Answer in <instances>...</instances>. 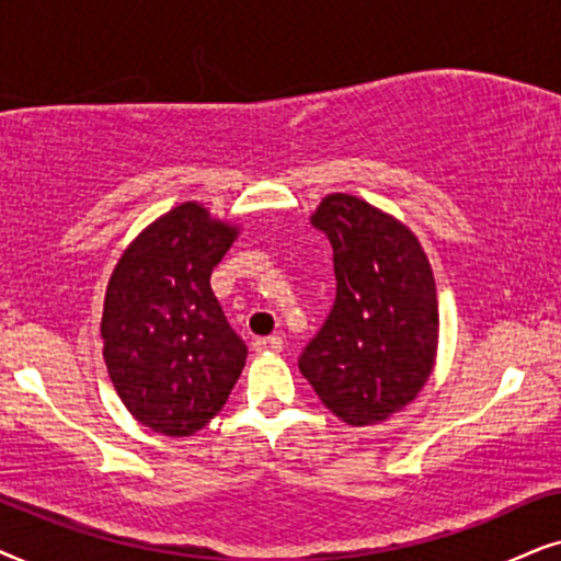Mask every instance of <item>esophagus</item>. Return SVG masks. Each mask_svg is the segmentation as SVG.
<instances>
[{"label":"esophagus","mask_w":561,"mask_h":561,"mask_svg":"<svg viewBox=\"0 0 561 561\" xmlns=\"http://www.w3.org/2000/svg\"><path fill=\"white\" fill-rule=\"evenodd\" d=\"M282 346H285V341H282L279 335H264V339L253 341V348H256L259 354H276V351H282Z\"/></svg>","instance_id":"obj_1"}]
</instances>
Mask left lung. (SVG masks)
<instances>
[{"mask_svg":"<svg viewBox=\"0 0 561 561\" xmlns=\"http://www.w3.org/2000/svg\"><path fill=\"white\" fill-rule=\"evenodd\" d=\"M312 226L331 241L335 300L297 367L341 421L382 423L415 400L433 369L431 264L405 226L351 194H328Z\"/></svg>","mask_w":561,"mask_h":561,"instance_id":"obj_1","label":"left lung"}]
</instances>
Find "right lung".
Instances as JSON below:
<instances>
[{"label":"right lung","mask_w":561,"mask_h":561,"mask_svg":"<svg viewBox=\"0 0 561 561\" xmlns=\"http://www.w3.org/2000/svg\"><path fill=\"white\" fill-rule=\"evenodd\" d=\"M238 230L197 203L161 215L112 272L104 362L123 405L163 436H190L226 405L245 364L210 287Z\"/></svg>","instance_id":"right-lung-1"}]
</instances>
